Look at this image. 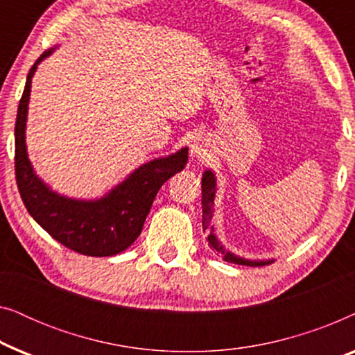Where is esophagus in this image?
I'll return each instance as SVG.
<instances>
[{
  "label": "esophagus",
  "mask_w": 355,
  "mask_h": 355,
  "mask_svg": "<svg viewBox=\"0 0 355 355\" xmlns=\"http://www.w3.org/2000/svg\"><path fill=\"white\" fill-rule=\"evenodd\" d=\"M205 155H207L205 144H203L200 139L193 140V144L191 145V157H193V158H203V157H205Z\"/></svg>",
  "instance_id": "esophagus-1"
}]
</instances>
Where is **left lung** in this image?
Returning <instances> with one entry per match:
<instances>
[{
    "label": "left lung",
    "mask_w": 355,
    "mask_h": 355,
    "mask_svg": "<svg viewBox=\"0 0 355 355\" xmlns=\"http://www.w3.org/2000/svg\"><path fill=\"white\" fill-rule=\"evenodd\" d=\"M215 196H216V178L210 169L203 173L202 176V226L203 231L208 234V245L213 250L218 252L223 257L225 261H231V263L237 265H247V266H263L271 263L273 260H247L242 257L232 254V252L226 250L221 245V242L218 241L215 236V227L211 226V218H213V205H215Z\"/></svg>",
    "instance_id": "8db88e82"
}]
</instances>
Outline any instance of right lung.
Masks as SVG:
<instances>
[{
  "label": "right lung",
  "mask_w": 355,
  "mask_h": 355,
  "mask_svg": "<svg viewBox=\"0 0 355 355\" xmlns=\"http://www.w3.org/2000/svg\"><path fill=\"white\" fill-rule=\"evenodd\" d=\"M55 48L43 53L27 76L16 118V181L31 216L67 249L89 257H111L134 244L142 232L159 187L187 164V147L163 158H155L129 174L123 182L95 200H79L51 191L28 159L26 124L32 77L37 66Z\"/></svg>",
  "instance_id": "add662e5"
}]
</instances>
